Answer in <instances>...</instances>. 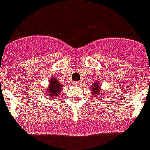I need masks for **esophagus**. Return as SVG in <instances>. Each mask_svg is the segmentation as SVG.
Instances as JSON below:
<instances>
[{
  "label": "esophagus",
  "instance_id": "esophagus-1",
  "mask_svg": "<svg viewBox=\"0 0 150 150\" xmlns=\"http://www.w3.org/2000/svg\"><path fill=\"white\" fill-rule=\"evenodd\" d=\"M73 84H74V86H80V82H76V81H75Z\"/></svg>",
  "mask_w": 150,
  "mask_h": 150
}]
</instances>
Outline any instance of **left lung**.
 <instances>
[{"instance_id": "8db88e82", "label": "left lung", "mask_w": 150, "mask_h": 150, "mask_svg": "<svg viewBox=\"0 0 150 150\" xmlns=\"http://www.w3.org/2000/svg\"><path fill=\"white\" fill-rule=\"evenodd\" d=\"M99 90H100V84H98V82L94 83L92 87V91H93L92 93L94 94V95H98Z\"/></svg>"}]
</instances>
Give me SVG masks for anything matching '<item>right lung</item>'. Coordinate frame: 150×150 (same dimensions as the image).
<instances>
[{
    "label": "right lung",
    "instance_id": "obj_1",
    "mask_svg": "<svg viewBox=\"0 0 150 150\" xmlns=\"http://www.w3.org/2000/svg\"><path fill=\"white\" fill-rule=\"evenodd\" d=\"M62 87H63V86L56 80L55 77H52L50 80L49 87L47 88L43 92L45 93V96L48 97L49 98H54L60 94Z\"/></svg>",
    "mask_w": 150,
    "mask_h": 150
}]
</instances>
